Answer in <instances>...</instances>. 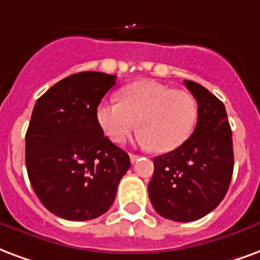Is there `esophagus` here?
<instances>
[{
  "instance_id": "34e87169",
  "label": "esophagus",
  "mask_w": 260,
  "mask_h": 260,
  "mask_svg": "<svg viewBox=\"0 0 260 260\" xmlns=\"http://www.w3.org/2000/svg\"><path fill=\"white\" fill-rule=\"evenodd\" d=\"M129 158H131V162H132V164H135L136 161L139 159V155H138V154H132V153H131Z\"/></svg>"
}]
</instances>
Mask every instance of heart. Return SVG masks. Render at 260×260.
Listing matches in <instances>:
<instances>
[{
	"instance_id": "b5f03b06",
	"label": "heart",
	"mask_w": 260,
	"mask_h": 260,
	"mask_svg": "<svg viewBox=\"0 0 260 260\" xmlns=\"http://www.w3.org/2000/svg\"><path fill=\"white\" fill-rule=\"evenodd\" d=\"M199 106L193 95L157 81H138L96 107V121L111 142L121 143L139 126L138 142L157 153L178 149L189 139L197 122Z\"/></svg>"
}]
</instances>
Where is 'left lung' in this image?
Instances as JSON below:
<instances>
[{
  "label": "left lung",
  "instance_id": "8db88e82",
  "mask_svg": "<svg viewBox=\"0 0 260 260\" xmlns=\"http://www.w3.org/2000/svg\"><path fill=\"white\" fill-rule=\"evenodd\" d=\"M199 105V120L178 149L153 158L149 197L155 212L175 222H193L218 207L233 168L232 128L218 98L197 82L184 81Z\"/></svg>",
  "mask_w": 260,
  "mask_h": 260
}]
</instances>
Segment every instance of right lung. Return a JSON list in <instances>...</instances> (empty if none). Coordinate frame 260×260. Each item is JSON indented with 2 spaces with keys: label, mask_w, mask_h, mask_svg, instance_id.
I'll return each mask as SVG.
<instances>
[{
  "label": "right lung",
  "mask_w": 260,
  "mask_h": 260,
  "mask_svg": "<svg viewBox=\"0 0 260 260\" xmlns=\"http://www.w3.org/2000/svg\"><path fill=\"white\" fill-rule=\"evenodd\" d=\"M115 76L82 71L63 78L36 102L26 132V167L45 208L67 220L109 211L129 155L105 136L96 107Z\"/></svg>",
  "instance_id": "add662e5"
}]
</instances>
